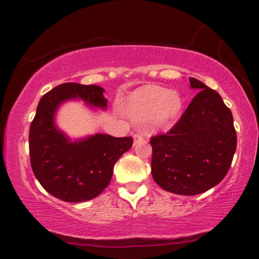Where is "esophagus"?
I'll return each instance as SVG.
<instances>
[{
	"label": "esophagus",
	"instance_id": "34e87169",
	"mask_svg": "<svg viewBox=\"0 0 259 259\" xmlns=\"http://www.w3.org/2000/svg\"><path fill=\"white\" fill-rule=\"evenodd\" d=\"M133 138H134V140H135V141H139V140H142L143 139V135H142V133L138 132V133H134Z\"/></svg>",
	"mask_w": 259,
	"mask_h": 259
}]
</instances>
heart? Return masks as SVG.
Masks as SVG:
<instances>
[{
    "label": "heart",
    "instance_id": "heart-1",
    "mask_svg": "<svg viewBox=\"0 0 259 259\" xmlns=\"http://www.w3.org/2000/svg\"><path fill=\"white\" fill-rule=\"evenodd\" d=\"M182 108V99L176 92H166L163 88L143 87L132 96L126 112L133 119L151 120L155 126H161L179 116Z\"/></svg>",
    "mask_w": 259,
    "mask_h": 259
}]
</instances>
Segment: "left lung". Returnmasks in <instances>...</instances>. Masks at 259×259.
Segmentation results:
<instances>
[{
  "instance_id": "1",
  "label": "left lung",
  "mask_w": 259,
  "mask_h": 259,
  "mask_svg": "<svg viewBox=\"0 0 259 259\" xmlns=\"http://www.w3.org/2000/svg\"><path fill=\"white\" fill-rule=\"evenodd\" d=\"M198 89L167 133L152 136V176L165 191L195 195L222 181L236 149L232 111L216 90L191 78Z\"/></svg>"
}]
</instances>
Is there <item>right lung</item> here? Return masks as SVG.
Returning <instances> with one entry per match:
<instances>
[{
	"instance_id": "right-lung-1",
	"label": "right lung",
	"mask_w": 259,
	"mask_h": 259,
	"mask_svg": "<svg viewBox=\"0 0 259 259\" xmlns=\"http://www.w3.org/2000/svg\"><path fill=\"white\" fill-rule=\"evenodd\" d=\"M99 85L62 83L42 96L29 133L30 163L40 186L53 197L80 202L98 197L110 185L114 164L133 146V138L96 134L70 142L55 127L54 113L62 101L80 98L106 107L107 99Z\"/></svg>"
}]
</instances>
